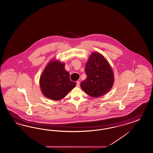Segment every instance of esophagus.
Returning a JSON list of instances; mask_svg holds the SVG:
<instances>
[{"mask_svg": "<svg viewBox=\"0 0 153 153\" xmlns=\"http://www.w3.org/2000/svg\"><path fill=\"white\" fill-rule=\"evenodd\" d=\"M76 86L79 87L80 86V82L79 81H76Z\"/></svg>", "mask_w": 153, "mask_h": 153, "instance_id": "esophagus-1", "label": "esophagus"}]
</instances>
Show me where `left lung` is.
Returning a JSON list of instances; mask_svg holds the SVG:
<instances>
[{
	"mask_svg": "<svg viewBox=\"0 0 153 153\" xmlns=\"http://www.w3.org/2000/svg\"><path fill=\"white\" fill-rule=\"evenodd\" d=\"M86 78L80 84L82 90L97 98L107 93L113 85L114 73L107 60L101 54H91L85 65Z\"/></svg>",
	"mask_w": 153,
	"mask_h": 153,
	"instance_id": "obj_1",
	"label": "left lung"
}]
</instances>
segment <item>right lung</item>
I'll list each match as a JSON object with an SVG mask.
<instances>
[{
	"instance_id": "1",
	"label": "right lung",
	"mask_w": 153,
	"mask_h": 153,
	"mask_svg": "<svg viewBox=\"0 0 153 153\" xmlns=\"http://www.w3.org/2000/svg\"><path fill=\"white\" fill-rule=\"evenodd\" d=\"M39 84L44 95L53 100L64 98L76 85L65 69V63L56 60L48 64L40 76Z\"/></svg>"
}]
</instances>
